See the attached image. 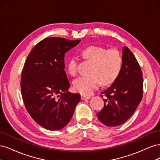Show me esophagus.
<instances>
[{
  "label": "esophagus",
  "mask_w": 160,
  "mask_h": 160,
  "mask_svg": "<svg viewBox=\"0 0 160 160\" xmlns=\"http://www.w3.org/2000/svg\"><path fill=\"white\" fill-rule=\"evenodd\" d=\"M91 98L89 96H85V95H81V99L82 100H87V99H89Z\"/></svg>",
  "instance_id": "esophagus-1"
}]
</instances>
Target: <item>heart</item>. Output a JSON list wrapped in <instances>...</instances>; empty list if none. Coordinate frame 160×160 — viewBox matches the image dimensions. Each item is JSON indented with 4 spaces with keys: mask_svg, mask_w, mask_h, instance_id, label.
<instances>
[{
    "mask_svg": "<svg viewBox=\"0 0 160 160\" xmlns=\"http://www.w3.org/2000/svg\"><path fill=\"white\" fill-rule=\"evenodd\" d=\"M85 59L93 62L90 75L81 76L74 82V88L83 95H91L103 82L104 85L110 84L118 77L122 67V58L118 51L108 50L103 47L90 46L81 51ZM78 60L72 57L67 62L69 73L75 76L77 73Z\"/></svg>",
    "mask_w": 160,
    "mask_h": 160,
    "instance_id": "b5f03b06",
    "label": "heart"
}]
</instances>
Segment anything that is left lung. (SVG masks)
I'll return each mask as SVG.
<instances>
[{"label": "left lung", "mask_w": 160, "mask_h": 160, "mask_svg": "<svg viewBox=\"0 0 160 160\" xmlns=\"http://www.w3.org/2000/svg\"><path fill=\"white\" fill-rule=\"evenodd\" d=\"M143 81L138 62L132 52L123 47L119 74L109 88L101 92L105 98L103 108L97 113L100 122L110 127L119 126L126 122L142 99Z\"/></svg>", "instance_id": "1"}]
</instances>
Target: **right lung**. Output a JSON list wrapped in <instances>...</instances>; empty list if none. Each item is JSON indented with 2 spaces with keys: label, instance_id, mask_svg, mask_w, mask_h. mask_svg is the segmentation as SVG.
<instances>
[{
  "label": "right lung",
  "instance_id": "obj_1",
  "mask_svg": "<svg viewBox=\"0 0 160 160\" xmlns=\"http://www.w3.org/2000/svg\"><path fill=\"white\" fill-rule=\"evenodd\" d=\"M80 41L45 38L32 49L24 65L21 81L23 102L31 118L47 129L66 126L80 101V94L68 91L64 60L65 53Z\"/></svg>",
  "mask_w": 160,
  "mask_h": 160
}]
</instances>
